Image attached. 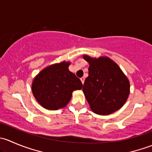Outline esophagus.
Here are the masks:
<instances>
[{
    "label": "esophagus",
    "mask_w": 152,
    "mask_h": 152,
    "mask_svg": "<svg viewBox=\"0 0 152 152\" xmlns=\"http://www.w3.org/2000/svg\"><path fill=\"white\" fill-rule=\"evenodd\" d=\"M80 80H81V82H82V83L84 84V82H85V78L82 77V78H81V79H80Z\"/></svg>",
    "instance_id": "esophagus-1"
}]
</instances>
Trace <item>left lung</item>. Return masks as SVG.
<instances>
[{"mask_svg":"<svg viewBox=\"0 0 152 152\" xmlns=\"http://www.w3.org/2000/svg\"><path fill=\"white\" fill-rule=\"evenodd\" d=\"M83 57L90 66L82 90L91 110L102 115L119 110L129 94L126 76L110 58L93 59L87 55Z\"/></svg>","mask_w":152,"mask_h":152,"instance_id":"1","label":"left lung"}]
</instances>
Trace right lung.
Returning a JSON list of instances; mask_svg holds the SVG:
<instances>
[{"instance_id":"right-lung-1","label":"right lung","mask_w":152,"mask_h":152,"mask_svg":"<svg viewBox=\"0 0 152 152\" xmlns=\"http://www.w3.org/2000/svg\"><path fill=\"white\" fill-rule=\"evenodd\" d=\"M70 62H61L42 70L33 81L32 92L35 99L45 109L55 110L65 107L72 92L80 90L82 83L68 70Z\"/></svg>"}]
</instances>
